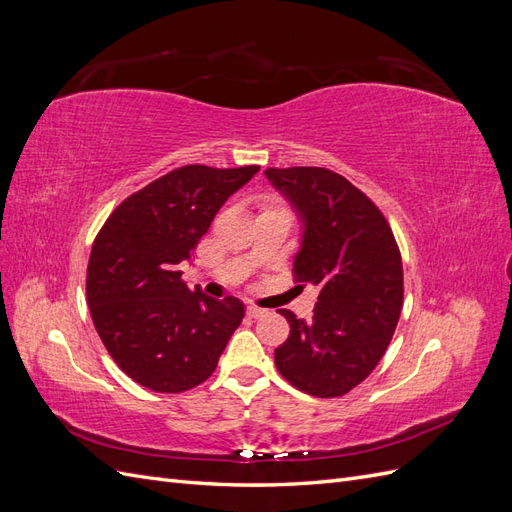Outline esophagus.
<instances>
[{"label": "esophagus", "mask_w": 512, "mask_h": 512, "mask_svg": "<svg viewBox=\"0 0 512 512\" xmlns=\"http://www.w3.org/2000/svg\"><path fill=\"white\" fill-rule=\"evenodd\" d=\"M265 314H267V309L256 307V305H247V316H250V318H260V316H265Z\"/></svg>", "instance_id": "1"}]
</instances>
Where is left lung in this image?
Wrapping results in <instances>:
<instances>
[{
	"instance_id": "left-lung-1",
	"label": "left lung",
	"mask_w": 512,
	"mask_h": 512,
	"mask_svg": "<svg viewBox=\"0 0 512 512\" xmlns=\"http://www.w3.org/2000/svg\"><path fill=\"white\" fill-rule=\"evenodd\" d=\"M265 175L305 222L294 282L318 292L312 320L290 309L277 371L314 397H342L389 348L404 303V267L393 230L374 200L320 166L267 168Z\"/></svg>"
}]
</instances>
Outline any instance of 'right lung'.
Here are the masks:
<instances>
[{"mask_svg":"<svg viewBox=\"0 0 512 512\" xmlns=\"http://www.w3.org/2000/svg\"><path fill=\"white\" fill-rule=\"evenodd\" d=\"M260 166L188 164L130 194L91 247L87 305L104 348L149 391L183 393L218 367L241 324L239 299L215 301L181 280L215 213Z\"/></svg>","mask_w":512,"mask_h":512,"instance_id":"1","label":"right lung"}]
</instances>
